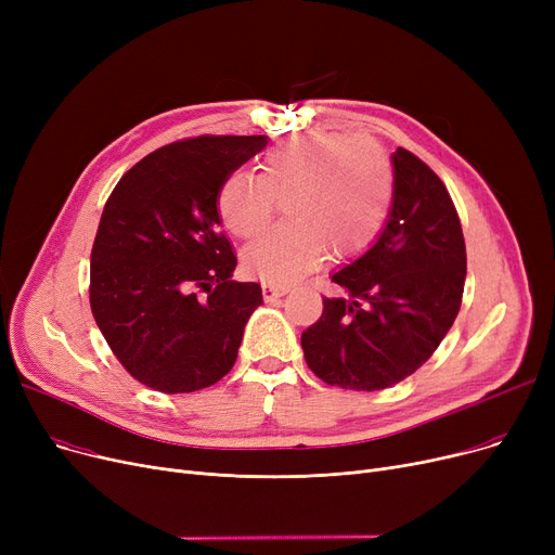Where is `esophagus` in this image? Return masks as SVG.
Returning a JSON list of instances; mask_svg holds the SVG:
<instances>
[{"mask_svg": "<svg viewBox=\"0 0 555 555\" xmlns=\"http://www.w3.org/2000/svg\"><path fill=\"white\" fill-rule=\"evenodd\" d=\"M287 293L285 285H276V283H262V297L266 301H274L279 297H283Z\"/></svg>", "mask_w": 555, "mask_h": 555, "instance_id": "1", "label": "esophagus"}]
</instances>
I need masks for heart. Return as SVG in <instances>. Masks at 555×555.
<instances>
[{"mask_svg": "<svg viewBox=\"0 0 555 555\" xmlns=\"http://www.w3.org/2000/svg\"><path fill=\"white\" fill-rule=\"evenodd\" d=\"M393 195V170L373 139L314 132L272 149L260 175L238 170L218 193V211L238 238H254L285 204V224L245 249L249 272L293 283L326 258L348 260L380 233Z\"/></svg>", "mask_w": 555, "mask_h": 555, "instance_id": "heart-1", "label": "heart"}]
</instances>
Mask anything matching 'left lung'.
<instances>
[{
    "instance_id": "left-lung-1",
    "label": "left lung",
    "mask_w": 555,
    "mask_h": 555,
    "mask_svg": "<svg viewBox=\"0 0 555 555\" xmlns=\"http://www.w3.org/2000/svg\"><path fill=\"white\" fill-rule=\"evenodd\" d=\"M393 202L369 251L333 274L344 295L301 333L304 358L326 385L380 391L421 369L461 308L465 243L454 202L425 162L398 149Z\"/></svg>"
}]
</instances>
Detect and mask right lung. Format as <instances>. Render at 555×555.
I'll return each instance as SVG.
<instances>
[{
	"mask_svg": "<svg viewBox=\"0 0 555 555\" xmlns=\"http://www.w3.org/2000/svg\"><path fill=\"white\" fill-rule=\"evenodd\" d=\"M266 143L262 134L168 143L137 162L107 197L90 306L112 353L141 385L191 393L236 362L262 289L231 281L236 254L220 227L218 193Z\"/></svg>",
	"mask_w": 555,
	"mask_h": 555,
	"instance_id": "right-lung-1",
	"label": "right lung"
}]
</instances>
